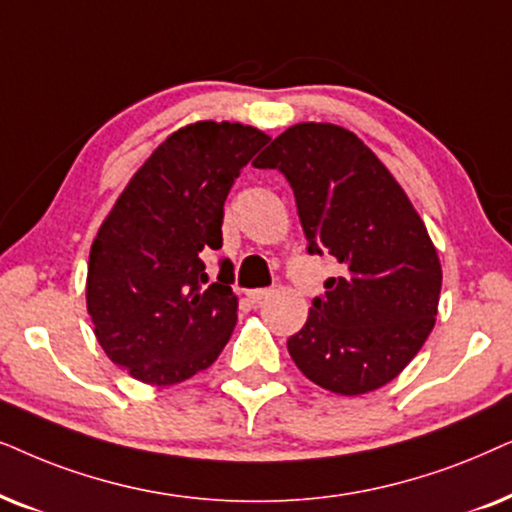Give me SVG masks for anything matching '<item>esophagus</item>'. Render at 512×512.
<instances>
[{
	"instance_id": "obj_1",
	"label": "esophagus",
	"mask_w": 512,
	"mask_h": 512,
	"mask_svg": "<svg viewBox=\"0 0 512 512\" xmlns=\"http://www.w3.org/2000/svg\"><path fill=\"white\" fill-rule=\"evenodd\" d=\"M271 295H274V290L269 288H260V290H248V299L252 304H262L264 299H269Z\"/></svg>"
}]
</instances>
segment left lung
Wrapping results in <instances>:
<instances>
[{"mask_svg":"<svg viewBox=\"0 0 512 512\" xmlns=\"http://www.w3.org/2000/svg\"><path fill=\"white\" fill-rule=\"evenodd\" d=\"M255 168H278L295 192L311 255L339 264L288 339L306 379L337 395L377 391L410 365L438 316V250L377 154L335 124H295Z\"/></svg>","mask_w":512,"mask_h":512,"instance_id":"1","label":"left lung"}]
</instances>
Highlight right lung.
<instances>
[{
	"label": "right lung",
	"mask_w": 512,
	"mask_h": 512,
	"mask_svg": "<svg viewBox=\"0 0 512 512\" xmlns=\"http://www.w3.org/2000/svg\"><path fill=\"white\" fill-rule=\"evenodd\" d=\"M269 142L260 128L196 121L168 135L131 177L91 245L86 309L107 358L152 386L180 384L220 356L236 325L234 267L208 285L224 201Z\"/></svg>",
	"instance_id": "1"
}]
</instances>
